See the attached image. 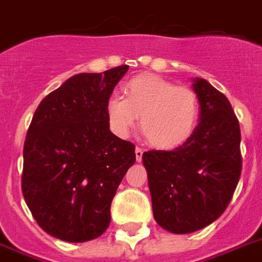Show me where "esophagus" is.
Instances as JSON below:
<instances>
[{
	"mask_svg": "<svg viewBox=\"0 0 262 262\" xmlns=\"http://www.w3.org/2000/svg\"><path fill=\"white\" fill-rule=\"evenodd\" d=\"M135 152H136V160H137V162H141V160H143V154H144L143 149L137 147Z\"/></svg>",
	"mask_w": 262,
	"mask_h": 262,
	"instance_id": "obj_1",
	"label": "esophagus"
}]
</instances>
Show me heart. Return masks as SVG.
<instances>
[{
  "mask_svg": "<svg viewBox=\"0 0 262 262\" xmlns=\"http://www.w3.org/2000/svg\"><path fill=\"white\" fill-rule=\"evenodd\" d=\"M123 99L106 103L111 132L126 139L141 118V130L152 147L175 149L187 143L199 123L200 102L194 91L177 87L156 75H139L122 85Z\"/></svg>",
  "mask_w": 262,
  "mask_h": 262,
  "instance_id": "b5f03b06",
  "label": "heart"
}]
</instances>
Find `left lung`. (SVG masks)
<instances>
[{"mask_svg": "<svg viewBox=\"0 0 262 262\" xmlns=\"http://www.w3.org/2000/svg\"><path fill=\"white\" fill-rule=\"evenodd\" d=\"M200 117L194 135L174 151H148V174L156 223L189 234L219 217L232 199L242 170L239 122L228 99L207 80L193 79Z\"/></svg>", "mask_w": 262, "mask_h": 262, "instance_id": "1", "label": "left lung"}]
</instances>
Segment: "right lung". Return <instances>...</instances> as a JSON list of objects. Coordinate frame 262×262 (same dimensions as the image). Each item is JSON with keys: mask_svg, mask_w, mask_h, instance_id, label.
Here are the masks:
<instances>
[{"mask_svg": "<svg viewBox=\"0 0 262 262\" xmlns=\"http://www.w3.org/2000/svg\"><path fill=\"white\" fill-rule=\"evenodd\" d=\"M127 65L79 73L43 99L24 143L23 195L40 227L80 244L110 224V207L135 145L113 135L106 103Z\"/></svg>", "mask_w": 262, "mask_h": 262, "instance_id": "1", "label": "right lung"}]
</instances>
